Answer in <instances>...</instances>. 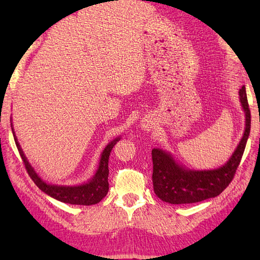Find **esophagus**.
Masks as SVG:
<instances>
[{"instance_id":"obj_1","label":"esophagus","mask_w":260,"mask_h":260,"mask_svg":"<svg viewBox=\"0 0 260 260\" xmlns=\"http://www.w3.org/2000/svg\"><path fill=\"white\" fill-rule=\"evenodd\" d=\"M145 127H146V126H145Z\"/></svg>"}]
</instances>
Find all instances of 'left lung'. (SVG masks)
<instances>
[{
    "mask_svg": "<svg viewBox=\"0 0 260 260\" xmlns=\"http://www.w3.org/2000/svg\"><path fill=\"white\" fill-rule=\"evenodd\" d=\"M240 103L246 116L241 141L229 161L221 168L207 171L189 170L175 162L170 153L153 148V187L162 201L172 204L196 203L219 196L233 181L244 154L250 133V109L245 86L239 90Z\"/></svg>",
    "mask_w": 260,
    "mask_h": 260,
    "instance_id": "left-lung-1",
    "label": "left lung"
}]
</instances>
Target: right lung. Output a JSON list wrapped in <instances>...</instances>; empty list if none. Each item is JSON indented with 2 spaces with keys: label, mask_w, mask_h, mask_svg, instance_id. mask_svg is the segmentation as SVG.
Returning <instances> with one entry per match:
<instances>
[{
  "label": "right lung",
  "mask_w": 260,
  "mask_h": 260,
  "mask_svg": "<svg viewBox=\"0 0 260 260\" xmlns=\"http://www.w3.org/2000/svg\"><path fill=\"white\" fill-rule=\"evenodd\" d=\"M11 127H12V124H11ZM12 133L14 136L16 147H18L19 153L22 157V161L24 163L27 174L30 175V178L32 179L33 182H35L39 189L45 192L46 194L52 197L58 201L69 203V204H80V206H91V204H96L106 197L109 189L108 159L113 147L115 146L116 143L120 140L119 137L110 142L109 144L105 147V150L102 153L101 161H99V167H98L97 172L92 176L91 180H89L87 183L81 184V185H76V186L66 185L64 186V185L48 184L36 173V171L33 170L31 164L27 162V159L24 155L23 151H22L18 140H16L13 128H12Z\"/></svg>",
  "instance_id": "right-lung-1"
}]
</instances>
